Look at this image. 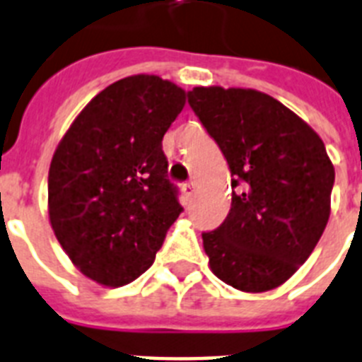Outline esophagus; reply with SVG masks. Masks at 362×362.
<instances>
[{
  "mask_svg": "<svg viewBox=\"0 0 362 362\" xmlns=\"http://www.w3.org/2000/svg\"><path fill=\"white\" fill-rule=\"evenodd\" d=\"M184 195H186V199H191V197L195 195L197 193V186H195V182H187V184H184Z\"/></svg>",
  "mask_w": 362,
  "mask_h": 362,
  "instance_id": "esophagus-1",
  "label": "esophagus"
}]
</instances>
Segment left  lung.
<instances>
[{
    "label": "left lung",
    "instance_id": "left-lung-1",
    "mask_svg": "<svg viewBox=\"0 0 362 362\" xmlns=\"http://www.w3.org/2000/svg\"><path fill=\"white\" fill-rule=\"evenodd\" d=\"M187 102L232 175L227 219L202 234L211 272L242 292L281 286L329 221L334 169L324 141L260 90L195 87Z\"/></svg>",
    "mask_w": 362,
    "mask_h": 362
}]
</instances>
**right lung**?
Masks as SVG:
<instances>
[{"label": "right lung", "instance_id": "1", "mask_svg": "<svg viewBox=\"0 0 362 362\" xmlns=\"http://www.w3.org/2000/svg\"><path fill=\"white\" fill-rule=\"evenodd\" d=\"M186 93L158 76L119 79L85 105L52 158L49 223L85 277L124 286L152 266L184 208L163 135Z\"/></svg>", "mask_w": 362, "mask_h": 362}]
</instances>
